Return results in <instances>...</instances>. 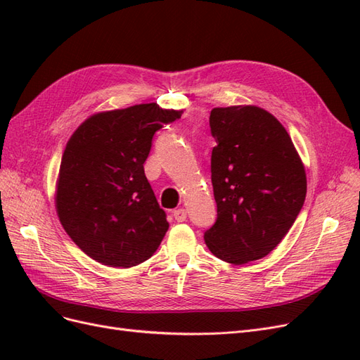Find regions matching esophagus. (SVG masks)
Here are the masks:
<instances>
[{
    "label": "esophagus",
    "instance_id": "1",
    "mask_svg": "<svg viewBox=\"0 0 360 360\" xmlns=\"http://www.w3.org/2000/svg\"><path fill=\"white\" fill-rule=\"evenodd\" d=\"M186 217H188V213L184 209L174 210V219H176L177 222H184V221H186Z\"/></svg>",
    "mask_w": 360,
    "mask_h": 360
}]
</instances>
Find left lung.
<instances>
[{
	"instance_id": "obj_1",
	"label": "left lung",
	"mask_w": 360,
	"mask_h": 360,
	"mask_svg": "<svg viewBox=\"0 0 360 360\" xmlns=\"http://www.w3.org/2000/svg\"><path fill=\"white\" fill-rule=\"evenodd\" d=\"M212 184L217 217L204 233L210 252L231 264L269 255L307 197V174L292 141L263 108H213Z\"/></svg>"
}]
</instances>
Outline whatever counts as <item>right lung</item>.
Here are the masks:
<instances>
[{"label":"right lung","mask_w":360,"mask_h":360,"mask_svg":"<svg viewBox=\"0 0 360 360\" xmlns=\"http://www.w3.org/2000/svg\"><path fill=\"white\" fill-rule=\"evenodd\" d=\"M183 111L141 103L94 114L63 153L56 207L81 250L110 267H132L156 252L169 224L144 174L151 139Z\"/></svg>","instance_id":"add662e5"}]
</instances>
